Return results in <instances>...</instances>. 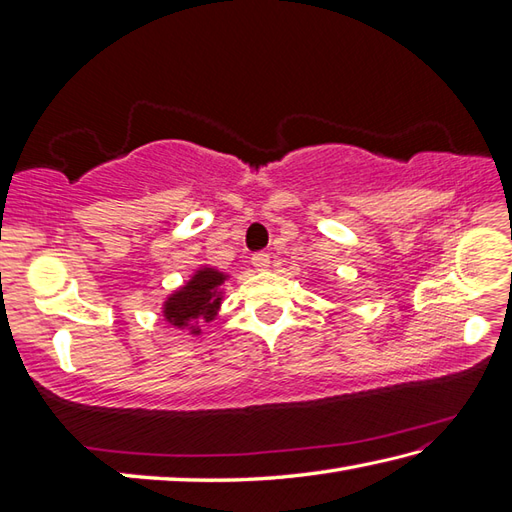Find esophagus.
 Returning a JSON list of instances; mask_svg holds the SVG:
<instances>
[{
    "instance_id": "1",
    "label": "esophagus",
    "mask_w": 512,
    "mask_h": 512,
    "mask_svg": "<svg viewBox=\"0 0 512 512\" xmlns=\"http://www.w3.org/2000/svg\"><path fill=\"white\" fill-rule=\"evenodd\" d=\"M250 262H253V266H255L257 270H268V266H270V255H268V253H255L253 259H250Z\"/></svg>"
}]
</instances>
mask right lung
<instances>
[{
	"label": "right lung",
	"instance_id": "add662e5",
	"mask_svg": "<svg viewBox=\"0 0 512 512\" xmlns=\"http://www.w3.org/2000/svg\"><path fill=\"white\" fill-rule=\"evenodd\" d=\"M228 273L215 266H200L180 288L169 292L162 301V317L178 330L193 336L202 334V325L211 323L220 312L224 299V281Z\"/></svg>",
	"mask_w": 512,
	"mask_h": 512
}]
</instances>
